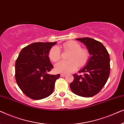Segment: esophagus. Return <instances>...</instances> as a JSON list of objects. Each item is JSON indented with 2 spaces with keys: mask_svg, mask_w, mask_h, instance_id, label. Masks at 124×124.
I'll list each match as a JSON object with an SVG mask.
<instances>
[{
  "mask_svg": "<svg viewBox=\"0 0 124 124\" xmlns=\"http://www.w3.org/2000/svg\"><path fill=\"white\" fill-rule=\"evenodd\" d=\"M65 76V74H63V73H62L60 74V76H61V77H64Z\"/></svg>",
  "mask_w": 124,
  "mask_h": 124,
  "instance_id": "1",
  "label": "esophagus"
}]
</instances>
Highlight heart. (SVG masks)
Listing matches in <instances>:
<instances>
[{"instance_id": "obj_1", "label": "heart", "mask_w": 124, "mask_h": 124, "mask_svg": "<svg viewBox=\"0 0 124 124\" xmlns=\"http://www.w3.org/2000/svg\"><path fill=\"white\" fill-rule=\"evenodd\" d=\"M63 50L70 52L68 59L69 61H62L55 66L56 72L68 73L75 70L78 66L82 67L87 63L90 58V52L87 49L81 48L78 42L70 40L62 45ZM48 57L52 62H57L61 58V52L57 46H53L48 52Z\"/></svg>"}]
</instances>
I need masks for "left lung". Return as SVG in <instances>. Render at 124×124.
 <instances>
[{
    "mask_svg": "<svg viewBox=\"0 0 124 124\" xmlns=\"http://www.w3.org/2000/svg\"><path fill=\"white\" fill-rule=\"evenodd\" d=\"M86 45L91 55L87 65L79 71L84 75L74 74L70 84L72 92L83 97H91L97 94L104 87L110 73L109 54L101 42L94 39L77 38Z\"/></svg>",
    "mask_w": 124,
    "mask_h": 124,
    "instance_id": "8db88e82",
    "label": "left lung"
}]
</instances>
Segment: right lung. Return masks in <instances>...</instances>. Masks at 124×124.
<instances>
[{"instance_id":"right-lung-1","label":"right lung","mask_w":124,"mask_h":124,"mask_svg":"<svg viewBox=\"0 0 124 124\" xmlns=\"http://www.w3.org/2000/svg\"><path fill=\"white\" fill-rule=\"evenodd\" d=\"M56 42H35L20 51L15 64V78L18 87L29 98L39 100L53 92L60 74H48L54 67L48 52Z\"/></svg>"}]
</instances>
